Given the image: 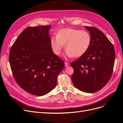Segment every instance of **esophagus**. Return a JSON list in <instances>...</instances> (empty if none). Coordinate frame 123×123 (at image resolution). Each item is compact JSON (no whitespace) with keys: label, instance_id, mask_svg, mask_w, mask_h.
<instances>
[{"label":"esophagus","instance_id":"obj_1","mask_svg":"<svg viewBox=\"0 0 123 123\" xmlns=\"http://www.w3.org/2000/svg\"><path fill=\"white\" fill-rule=\"evenodd\" d=\"M69 65H70V64H69L68 62H65V66L66 67H67V66H68Z\"/></svg>","mask_w":123,"mask_h":123}]
</instances>
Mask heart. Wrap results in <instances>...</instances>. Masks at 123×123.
Returning <instances> with one entry per match:
<instances>
[{"label":"heart","mask_w":123,"mask_h":123,"mask_svg":"<svg viewBox=\"0 0 123 123\" xmlns=\"http://www.w3.org/2000/svg\"><path fill=\"white\" fill-rule=\"evenodd\" d=\"M56 37L51 38L50 45L56 55H60L64 45L67 56L80 57L87 52L91 43V36L85 30L63 28L57 32Z\"/></svg>","instance_id":"1"}]
</instances>
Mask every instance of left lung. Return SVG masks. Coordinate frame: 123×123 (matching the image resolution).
Returning <instances> with one entry per match:
<instances>
[{
	"instance_id": "obj_1",
	"label": "left lung",
	"mask_w": 123,
	"mask_h": 123,
	"mask_svg": "<svg viewBox=\"0 0 123 123\" xmlns=\"http://www.w3.org/2000/svg\"><path fill=\"white\" fill-rule=\"evenodd\" d=\"M91 36L87 52L71 63L74 69L71 79L80 91L92 93L104 87L112 76L115 51L108 38L99 29L85 26Z\"/></svg>"
}]
</instances>
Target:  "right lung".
I'll list each match as a JSON object with an SVG mask.
<instances>
[{"instance_id": "1", "label": "right lung", "mask_w": 123, "mask_h": 123, "mask_svg": "<svg viewBox=\"0 0 123 123\" xmlns=\"http://www.w3.org/2000/svg\"><path fill=\"white\" fill-rule=\"evenodd\" d=\"M50 25L25 28L11 46L9 61L18 85L38 96L48 93L56 86L57 76L65 66L64 61L52 50Z\"/></svg>"}]
</instances>
